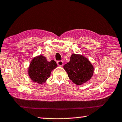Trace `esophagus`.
<instances>
[{
    "label": "esophagus",
    "mask_w": 122,
    "mask_h": 122,
    "mask_svg": "<svg viewBox=\"0 0 122 122\" xmlns=\"http://www.w3.org/2000/svg\"><path fill=\"white\" fill-rule=\"evenodd\" d=\"M57 64L59 65V66H63V61H57Z\"/></svg>",
    "instance_id": "obj_1"
}]
</instances>
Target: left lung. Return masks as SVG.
I'll return each instance as SVG.
<instances>
[{
  "label": "left lung",
  "mask_w": 122,
  "mask_h": 122,
  "mask_svg": "<svg viewBox=\"0 0 122 122\" xmlns=\"http://www.w3.org/2000/svg\"><path fill=\"white\" fill-rule=\"evenodd\" d=\"M68 77L75 84L81 85L91 78L93 67L89 60L84 56L73 54L70 61L64 65Z\"/></svg>",
  "instance_id": "left-lung-1"
}]
</instances>
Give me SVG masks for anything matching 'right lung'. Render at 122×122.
<instances>
[{
    "label": "right lung",
    "mask_w": 122,
    "mask_h": 122,
    "mask_svg": "<svg viewBox=\"0 0 122 122\" xmlns=\"http://www.w3.org/2000/svg\"><path fill=\"white\" fill-rule=\"evenodd\" d=\"M57 66L53 60L48 61L44 56L40 55L32 60L29 68V75L35 82L42 84L50 76L52 70Z\"/></svg>",
    "instance_id": "right-lung-1"
}]
</instances>
